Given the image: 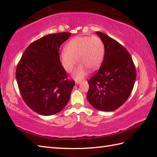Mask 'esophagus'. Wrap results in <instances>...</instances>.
<instances>
[{
	"mask_svg": "<svg viewBox=\"0 0 157 157\" xmlns=\"http://www.w3.org/2000/svg\"><path fill=\"white\" fill-rule=\"evenodd\" d=\"M82 80H75V84H81L82 83Z\"/></svg>",
	"mask_w": 157,
	"mask_h": 157,
	"instance_id": "esophagus-1",
	"label": "esophagus"
}]
</instances>
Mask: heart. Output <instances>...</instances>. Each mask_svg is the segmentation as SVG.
<instances>
[{
    "label": "heart",
    "mask_w": 157,
    "mask_h": 157,
    "mask_svg": "<svg viewBox=\"0 0 157 157\" xmlns=\"http://www.w3.org/2000/svg\"><path fill=\"white\" fill-rule=\"evenodd\" d=\"M105 45L98 36H77L65 46V51L60 55V61L67 72H71L77 59L80 63L73 73V77L81 79L86 70L97 69L104 58Z\"/></svg>",
    "instance_id": "b5f03b06"
}]
</instances>
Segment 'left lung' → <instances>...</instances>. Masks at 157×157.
<instances>
[{"label": "left lung", "mask_w": 157, "mask_h": 157, "mask_svg": "<svg viewBox=\"0 0 157 157\" xmlns=\"http://www.w3.org/2000/svg\"><path fill=\"white\" fill-rule=\"evenodd\" d=\"M105 45L104 60L88 81L87 99L95 109L113 111L128 100L136 78V67L127 49L115 40L96 32Z\"/></svg>", "instance_id": "left-lung-1"}]
</instances>
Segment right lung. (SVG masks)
Wrapping results in <instances>:
<instances>
[{"label": "right lung", "instance_id": "obj_1", "mask_svg": "<svg viewBox=\"0 0 157 157\" xmlns=\"http://www.w3.org/2000/svg\"><path fill=\"white\" fill-rule=\"evenodd\" d=\"M69 32L46 35L28 46L16 69L23 100L42 115H51L65 108L75 81L69 79L59 58V48Z\"/></svg>", "mask_w": 157, "mask_h": 157}]
</instances>
